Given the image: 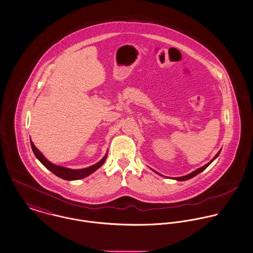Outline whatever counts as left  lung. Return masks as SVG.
<instances>
[{"label": "left lung", "instance_id": "obj_1", "mask_svg": "<svg viewBox=\"0 0 253 253\" xmlns=\"http://www.w3.org/2000/svg\"><path fill=\"white\" fill-rule=\"evenodd\" d=\"M220 151H221V149H220V150H219V151H218V152H217V154H216V155H215V156H214V157H213V158H212V160H211V161H210V162H209V163H208V164H206V165H205V166H203V167H201V168L197 169L196 170H194V171H192V172H190V173H189V174H186V175H183V176H179V177H175V178H174V179H176V180H180V181H182V180H187V179H190V178H192V177H194V176H195V175H197V174H198V173H200V172H201V171H203V170H204V169H205L208 168V167H209V165H210V164H211V162H212V161H213V160H214V159H215V158H216V157H217V156H218V155H219V153H220ZM154 171H155V170H154ZM155 172H157V171H155ZM157 173H158V174H160V173H159V172H157Z\"/></svg>", "mask_w": 253, "mask_h": 253}]
</instances>
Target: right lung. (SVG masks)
Returning a JSON list of instances; mask_svg holds the SVG:
<instances>
[{
	"label": "right lung",
	"instance_id": "obj_1",
	"mask_svg": "<svg viewBox=\"0 0 253 253\" xmlns=\"http://www.w3.org/2000/svg\"><path fill=\"white\" fill-rule=\"evenodd\" d=\"M31 146L33 149V152L35 154V156L40 160V162L45 167L48 169L51 172H53L55 175L66 179V180H77V179H81L88 176L89 174H91L92 172H94L97 169L100 168L106 161L107 159V154L104 156V158L99 161L98 163H96L93 166H90L88 168L81 169H73L65 168V167H61V166H57L52 164L51 162H49L42 154V152L35 146V144L33 143V141L31 140Z\"/></svg>",
	"mask_w": 253,
	"mask_h": 253
}]
</instances>
